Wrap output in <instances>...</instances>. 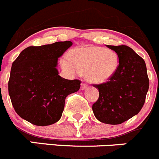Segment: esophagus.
<instances>
[{"label": "esophagus", "mask_w": 159, "mask_h": 159, "mask_svg": "<svg viewBox=\"0 0 159 159\" xmlns=\"http://www.w3.org/2000/svg\"><path fill=\"white\" fill-rule=\"evenodd\" d=\"M86 87H87V84H85V83H82V84H81V90L85 89H86Z\"/></svg>", "instance_id": "obj_1"}]
</instances>
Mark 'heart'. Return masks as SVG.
<instances>
[{
	"mask_svg": "<svg viewBox=\"0 0 159 159\" xmlns=\"http://www.w3.org/2000/svg\"><path fill=\"white\" fill-rule=\"evenodd\" d=\"M62 69L70 76L85 74L87 80L93 84L109 81L119 67V57L113 50L100 47H87L73 49L70 57L61 58Z\"/></svg>",
	"mask_w": 159,
	"mask_h": 159,
	"instance_id": "heart-1",
	"label": "heart"
}]
</instances>
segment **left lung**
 <instances>
[{"mask_svg": "<svg viewBox=\"0 0 159 159\" xmlns=\"http://www.w3.org/2000/svg\"><path fill=\"white\" fill-rule=\"evenodd\" d=\"M119 57V67L107 82L93 86L99 89V99L93 105L95 117L101 122L121 124L143 107L149 89L145 62L126 45H107Z\"/></svg>", "mask_w": 159, "mask_h": 159, "instance_id": "obj_1", "label": "left lung"}]
</instances>
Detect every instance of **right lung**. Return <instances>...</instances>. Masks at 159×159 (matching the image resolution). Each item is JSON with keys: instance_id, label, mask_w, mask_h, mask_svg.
<instances>
[{"instance_id": "right-lung-1", "label": "right lung", "mask_w": 159, "mask_h": 159, "mask_svg": "<svg viewBox=\"0 0 159 159\" xmlns=\"http://www.w3.org/2000/svg\"><path fill=\"white\" fill-rule=\"evenodd\" d=\"M73 44L58 41L30 46L20 52L11 66L8 93L16 113L35 125L57 122L62 116L65 99L79 90V80L59 75V58Z\"/></svg>"}]
</instances>
